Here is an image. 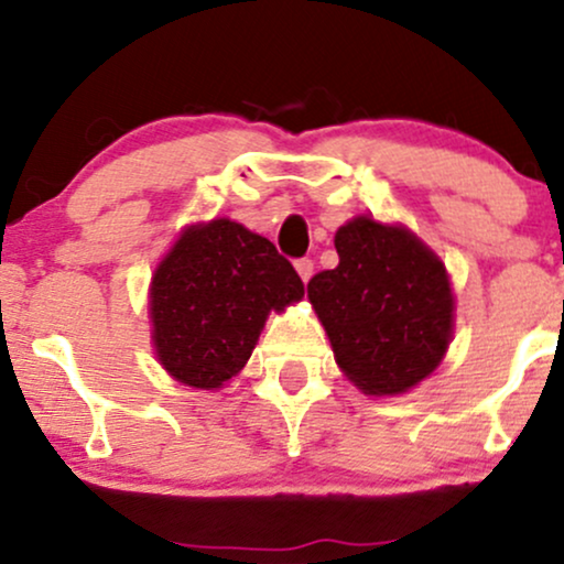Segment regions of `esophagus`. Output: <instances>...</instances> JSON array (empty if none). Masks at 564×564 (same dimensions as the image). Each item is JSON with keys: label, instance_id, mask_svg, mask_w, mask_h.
<instances>
[{"label": "esophagus", "instance_id": "obj_1", "mask_svg": "<svg viewBox=\"0 0 564 564\" xmlns=\"http://www.w3.org/2000/svg\"><path fill=\"white\" fill-rule=\"evenodd\" d=\"M294 268H296V273H300V278H302L304 283H307L310 278H313L315 264H313V260H307V257H302V260H296V262H294Z\"/></svg>", "mask_w": 564, "mask_h": 564}]
</instances>
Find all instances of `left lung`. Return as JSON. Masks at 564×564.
Here are the masks:
<instances>
[{
    "label": "left lung",
    "mask_w": 564,
    "mask_h": 564,
    "mask_svg": "<svg viewBox=\"0 0 564 564\" xmlns=\"http://www.w3.org/2000/svg\"><path fill=\"white\" fill-rule=\"evenodd\" d=\"M339 264L307 283L334 358L366 394H400L430 377L453 334L445 264L403 225L355 217L336 230Z\"/></svg>",
    "instance_id": "obj_1"
}]
</instances>
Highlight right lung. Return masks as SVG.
Here are the masks:
<instances>
[{
  "instance_id": "1",
  "label": "right lung",
  "mask_w": 564,
  "mask_h": 564,
  "mask_svg": "<svg viewBox=\"0 0 564 564\" xmlns=\"http://www.w3.org/2000/svg\"><path fill=\"white\" fill-rule=\"evenodd\" d=\"M302 296V278L268 238L225 217L191 225L151 283L161 366L187 387L217 390L251 358L270 310Z\"/></svg>"
}]
</instances>
